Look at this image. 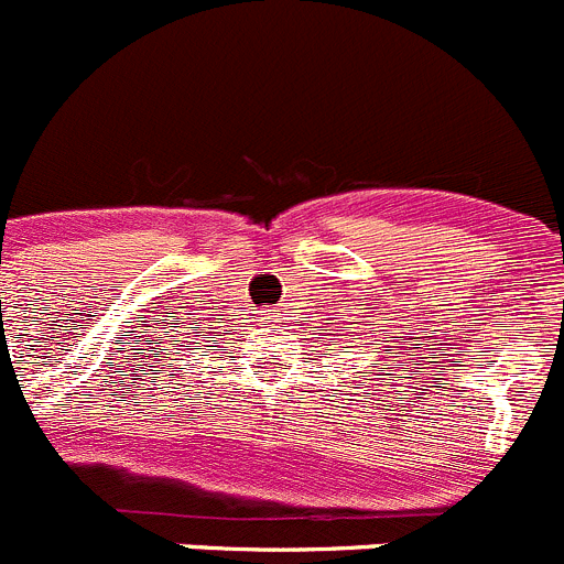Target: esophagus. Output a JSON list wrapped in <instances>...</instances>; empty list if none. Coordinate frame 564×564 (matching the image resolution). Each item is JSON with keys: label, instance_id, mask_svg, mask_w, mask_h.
Segmentation results:
<instances>
[{"label": "esophagus", "instance_id": "34e87169", "mask_svg": "<svg viewBox=\"0 0 564 564\" xmlns=\"http://www.w3.org/2000/svg\"><path fill=\"white\" fill-rule=\"evenodd\" d=\"M260 323H263V326H280L282 323V317H280V310H265L263 315H260Z\"/></svg>", "mask_w": 564, "mask_h": 564}]
</instances>
